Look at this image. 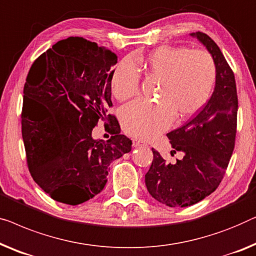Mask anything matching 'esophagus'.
I'll list each match as a JSON object with an SVG mask.
<instances>
[{"instance_id":"obj_1","label":"esophagus","mask_w":256,"mask_h":256,"mask_svg":"<svg viewBox=\"0 0 256 256\" xmlns=\"http://www.w3.org/2000/svg\"><path fill=\"white\" fill-rule=\"evenodd\" d=\"M132 146L137 148V146H146V144L142 142V140H132Z\"/></svg>"}]
</instances>
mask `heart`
Masks as SVG:
<instances>
[{
	"mask_svg": "<svg viewBox=\"0 0 256 256\" xmlns=\"http://www.w3.org/2000/svg\"><path fill=\"white\" fill-rule=\"evenodd\" d=\"M134 64L146 78L159 84L154 97L157 102H135L121 110L122 129L136 138H152L173 119H190L208 102L216 82V64L206 50L165 45L136 56ZM110 86L120 102L138 94L140 74L130 61H121L113 69Z\"/></svg>",
	"mask_w": 256,
	"mask_h": 256,
	"instance_id": "1",
	"label": "heart"
}]
</instances>
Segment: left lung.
I'll use <instances>...</instances> for the list:
<instances>
[{
	"instance_id": "left-lung-1",
	"label": "left lung",
	"mask_w": 256,
	"mask_h": 256,
	"mask_svg": "<svg viewBox=\"0 0 256 256\" xmlns=\"http://www.w3.org/2000/svg\"><path fill=\"white\" fill-rule=\"evenodd\" d=\"M212 55L216 85L209 102L182 127L168 132L173 151L184 158L171 164L152 148L154 160L146 174L148 192L162 204L188 206L217 190L236 144L238 94L234 74L217 44L203 32L192 33Z\"/></svg>"
}]
</instances>
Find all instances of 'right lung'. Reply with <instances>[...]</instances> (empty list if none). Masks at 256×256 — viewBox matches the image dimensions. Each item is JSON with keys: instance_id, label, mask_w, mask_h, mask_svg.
<instances>
[{"instance_id": "1", "label": "right lung", "mask_w": 256, "mask_h": 256, "mask_svg": "<svg viewBox=\"0 0 256 256\" xmlns=\"http://www.w3.org/2000/svg\"><path fill=\"white\" fill-rule=\"evenodd\" d=\"M116 64L112 50L70 36L28 70L22 108L28 168L55 201L77 206L94 198L105 187L110 162L132 150V140L108 112ZM99 120L110 122V140L92 138Z\"/></svg>"}]
</instances>
